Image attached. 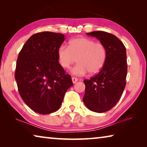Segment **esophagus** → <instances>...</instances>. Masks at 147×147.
<instances>
[{"instance_id":"esophagus-1","label":"esophagus","mask_w":147,"mask_h":147,"mask_svg":"<svg viewBox=\"0 0 147 147\" xmlns=\"http://www.w3.org/2000/svg\"><path fill=\"white\" fill-rule=\"evenodd\" d=\"M77 81H78V78H76V77H72V82H73V84H75Z\"/></svg>"}]
</instances>
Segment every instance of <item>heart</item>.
<instances>
[{"mask_svg": "<svg viewBox=\"0 0 147 147\" xmlns=\"http://www.w3.org/2000/svg\"><path fill=\"white\" fill-rule=\"evenodd\" d=\"M59 65L63 69H69L76 60L78 61L71 69V73L84 76L89 73H98L103 67L106 58V49L101 43H95L93 39L77 38L71 39L69 45H61L57 51Z\"/></svg>", "mask_w": 147, "mask_h": 147, "instance_id": "obj_1", "label": "heart"}]
</instances>
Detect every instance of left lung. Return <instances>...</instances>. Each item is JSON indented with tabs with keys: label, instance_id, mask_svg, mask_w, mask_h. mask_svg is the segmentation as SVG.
<instances>
[{
	"label": "left lung",
	"instance_id": "1",
	"mask_svg": "<svg viewBox=\"0 0 147 147\" xmlns=\"http://www.w3.org/2000/svg\"><path fill=\"white\" fill-rule=\"evenodd\" d=\"M86 34L95 37L105 46L106 58L103 67L95 76L84 80L86 90L83 102L91 111L106 112L116 105L125 88L126 48L120 39L108 32L95 31Z\"/></svg>",
	"mask_w": 147,
	"mask_h": 147
}]
</instances>
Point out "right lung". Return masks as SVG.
<instances>
[{"mask_svg":"<svg viewBox=\"0 0 147 147\" xmlns=\"http://www.w3.org/2000/svg\"><path fill=\"white\" fill-rule=\"evenodd\" d=\"M65 39L63 34L51 32L34 34L17 58L15 78L19 94L26 105L39 114L58 110L66 91L73 85L57 56Z\"/></svg>","mask_w":147,"mask_h":147,"instance_id":"1","label":"right lung"}]
</instances>
